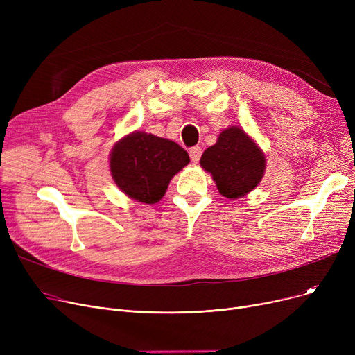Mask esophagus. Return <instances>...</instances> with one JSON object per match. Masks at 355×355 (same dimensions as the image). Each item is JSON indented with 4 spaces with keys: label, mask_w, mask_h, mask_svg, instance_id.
<instances>
[{
    "label": "esophagus",
    "mask_w": 355,
    "mask_h": 355,
    "mask_svg": "<svg viewBox=\"0 0 355 355\" xmlns=\"http://www.w3.org/2000/svg\"><path fill=\"white\" fill-rule=\"evenodd\" d=\"M201 148L200 146H193L191 149H190V158H191V161L194 162V164H197L198 161H200V157H201Z\"/></svg>",
    "instance_id": "1"
}]
</instances>
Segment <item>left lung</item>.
Segmentation results:
<instances>
[{"mask_svg":"<svg viewBox=\"0 0 355 355\" xmlns=\"http://www.w3.org/2000/svg\"><path fill=\"white\" fill-rule=\"evenodd\" d=\"M200 165L211 174L221 196L236 200L249 194L262 181L266 158L243 129L229 126L202 153Z\"/></svg>","mask_w":355,"mask_h":355,"instance_id":"8db88e82","label":"left lung"}]
</instances>
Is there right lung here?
Segmentation results:
<instances>
[{"label": "right lung", "mask_w": 355, "mask_h": 355, "mask_svg": "<svg viewBox=\"0 0 355 355\" xmlns=\"http://www.w3.org/2000/svg\"><path fill=\"white\" fill-rule=\"evenodd\" d=\"M187 151L174 141L135 130L119 139L109 157L110 174L122 193L144 204H155L171 178L189 165Z\"/></svg>", "instance_id": "add662e5"}]
</instances>
